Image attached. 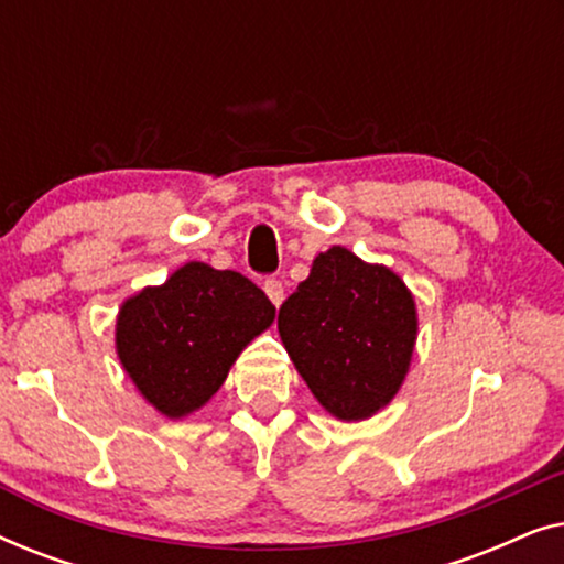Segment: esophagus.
<instances>
[{
    "mask_svg": "<svg viewBox=\"0 0 564 564\" xmlns=\"http://www.w3.org/2000/svg\"><path fill=\"white\" fill-rule=\"evenodd\" d=\"M264 292H267V297L272 300V305H276V307L282 305L284 288H282V282L276 280V276H267V280H264Z\"/></svg>",
    "mask_w": 564,
    "mask_h": 564,
    "instance_id": "obj_1",
    "label": "esophagus"
}]
</instances>
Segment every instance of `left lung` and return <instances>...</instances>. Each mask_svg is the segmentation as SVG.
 I'll return each mask as SVG.
<instances>
[{
	"instance_id": "obj_1",
	"label": "left lung",
	"mask_w": 564,
	"mask_h": 564,
	"mask_svg": "<svg viewBox=\"0 0 564 564\" xmlns=\"http://www.w3.org/2000/svg\"><path fill=\"white\" fill-rule=\"evenodd\" d=\"M276 328L318 403L336 419L359 421L398 392L419 323L398 274L334 246L284 300Z\"/></svg>"
}]
</instances>
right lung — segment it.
I'll use <instances>...</instances> for the list:
<instances>
[{
	"label": "right lung",
	"mask_w": 564,
	"mask_h": 564,
	"mask_svg": "<svg viewBox=\"0 0 564 564\" xmlns=\"http://www.w3.org/2000/svg\"><path fill=\"white\" fill-rule=\"evenodd\" d=\"M274 321L251 280L199 261L122 305L118 354L138 390L169 419L210 400L238 354Z\"/></svg>",
	"instance_id": "add662e5"
}]
</instances>
